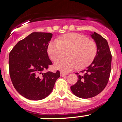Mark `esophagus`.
I'll use <instances>...</instances> for the list:
<instances>
[{
  "instance_id": "34e87169",
  "label": "esophagus",
  "mask_w": 122,
  "mask_h": 122,
  "mask_svg": "<svg viewBox=\"0 0 122 122\" xmlns=\"http://www.w3.org/2000/svg\"><path fill=\"white\" fill-rule=\"evenodd\" d=\"M67 75H68V74L67 73H65V72H60V76L62 77L65 76H67Z\"/></svg>"
}]
</instances>
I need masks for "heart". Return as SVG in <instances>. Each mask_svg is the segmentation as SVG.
I'll return each mask as SVG.
<instances>
[{
  "label": "heart",
  "instance_id": "1",
  "mask_svg": "<svg viewBox=\"0 0 122 122\" xmlns=\"http://www.w3.org/2000/svg\"><path fill=\"white\" fill-rule=\"evenodd\" d=\"M47 52L51 60L56 62L65 56L68 58L58 61L54 68L68 72L74 69H83L92 63L97 54L96 43L86 36L78 33L63 35L57 41H51Z\"/></svg>",
  "mask_w": 122,
  "mask_h": 122
}]
</instances>
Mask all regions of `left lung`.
Segmentation results:
<instances>
[{
    "label": "left lung",
    "mask_w": 122,
    "mask_h": 122,
    "mask_svg": "<svg viewBox=\"0 0 122 122\" xmlns=\"http://www.w3.org/2000/svg\"><path fill=\"white\" fill-rule=\"evenodd\" d=\"M91 36L97 45V54L92 63L81 71L85 72L83 75L76 73L78 80L71 86L72 93L82 99L93 97L100 93L108 83L111 70L112 56L108 42L96 32Z\"/></svg>",
    "instance_id": "1"
}]
</instances>
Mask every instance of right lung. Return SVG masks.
Here are the masks:
<instances>
[{"label": "right lung", "mask_w": 122, "mask_h": 122, "mask_svg": "<svg viewBox=\"0 0 122 122\" xmlns=\"http://www.w3.org/2000/svg\"><path fill=\"white\" fill-rule=\"evenodd\" d=\"M50 33H32L20 41L9 55V71L13 86L23 97L33 100L46 97L52 92L60 72L43 71L52 62L47 52Z\"/></svg>", "instance_id": "1"}]
</instances>
